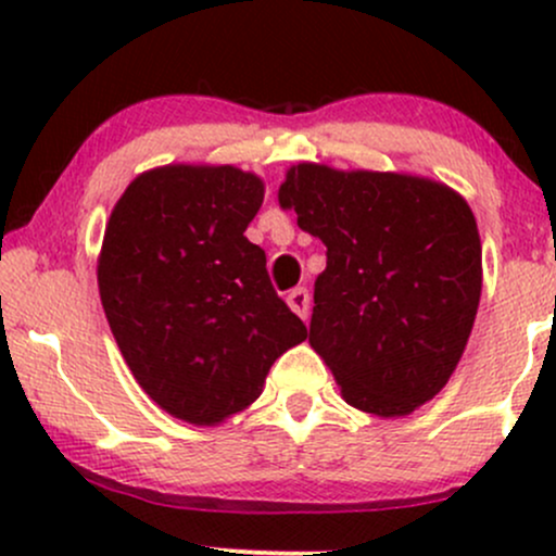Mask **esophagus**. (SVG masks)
<instances>
[{
    "label": "esophagus",
    "instance_id": "34e87169",
    "mask_svg": "<svg viewBox=\"0 0 556 556\" xmlns=\"http://www.w3.org/2000/svg\"><path fill=\"white\" fill-rule=\"evenodd\" d=\"M287 305H290V308L295 311L300 318H308V311H311L308 290H305V287H295V290L287 295Z\"/></svg>",
    "mask_w": 556,
    "mask_h": 556
}]
</instances>
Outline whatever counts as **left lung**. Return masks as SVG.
Masks as SVG:
<instances>
[{"instance_id": "obj_1", "label": "left lung", "mask_w": 556, "mask_h": 556, "mask_svg": "<svg viewBox=\"0 0 556 556\" xmlns=\"http://www.w3.org/2000/svg\"><path fill=\"white\" fill-rule=\"evenodd\" d=\"M279 203L327 245L308 342L342 397L394 418L442 392L481 300V238L465 198L426 177L298 164Z\"/></svg>"}]
</instances>
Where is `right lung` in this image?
Here are the masks:
<instances>
[{
  "instance_id": "right-lung-1",
  "label": "right lung",
  "mask_w": 556,
  "mask_h": 556,
  "mask_svg": "<svg viewBox=\"0 0 556 556\" xmlns=\"http://www.w3.org/2000/svg\"><path fill=\"white\" fill-rule=\"evenodd\" d=\"M264 182L238 167L169 164L112 208L99 295L119 353L169 416L214 426L245 410L308 329L245 238Z\"/></svg>"
}]
</instances>
